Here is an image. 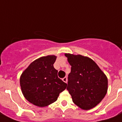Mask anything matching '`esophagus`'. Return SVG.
<instances>
[{"mask_svg":"<svg viewBox=\"0 0 122 122\" xmlns=\"http://www.w3.org/2000/svg\"><path fill=\"white\" fill-rule=\"evenodd\" d=\"M62 81L65 82V83H67V77H64L63 79H62Z\"/></svg>","mask_w":122,"mask_h":122,"instance_id":"obj_1","label":"esophagus"}]
</instances>
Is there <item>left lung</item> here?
I'll return each instance as SVG.
<instances>
[{"label": "left lung", "mask_w": 122, "mask_h": 122, "mask_svg": "<svg viewBox=\"0 0 122 122\" xmlns=\"http://www.w3.org/2000/svg\"><path fill=\"white\" fill-rule=\"evenodd\" d=\"M71 66L67 90L74 103L83 110L95 107L107 92V78L96 62L82 55L65 53Z\"/></svg>", "instance_id": "obj_1"}]
</instances>
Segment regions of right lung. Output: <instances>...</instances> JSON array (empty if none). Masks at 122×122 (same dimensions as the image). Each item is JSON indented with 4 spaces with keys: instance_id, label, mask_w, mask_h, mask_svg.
Returning a JSON list of instances; mask_svg holds the SVG:
<instances>
[{
    "instance_id": "right-lung-1",
    "label": "right lung",
    "mask_w": 122,
    "mask_h": 122,
    "mask_svg": "<svg viewBox=\"0 0 122 122\" xmlns=\"http://www.w3.org/2000/svg\"><path fill=\"white\" fill-rule=\"evenodd\" d=\"M56 60L55 55L38 58L30 63L20 77V86L24 98L34 105H50L67 87V83L58 78V71L54 68Z\"/></svg>"
}]
</instances>
